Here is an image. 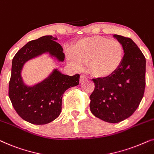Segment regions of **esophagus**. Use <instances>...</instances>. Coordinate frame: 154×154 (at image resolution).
I'll return each instance as SVG.
<instances>
[{
	"mask_svg": "<svg viewBox=\"0 0 154 154\" xmlns=\"http://www.w3.org/2000/svg\"><path fill=\"white\" fill-rule=\"evenodd\" d=\"M86 79H87V77H86V76H85L84 75H82L80 76V79H79V82H82L85 81Z\"/></svg>",
	"mask_w": 154,
	"mask_h": 154,
	"instance_id": "obj_1",
	"label": "esophagus"
}]
</instances>
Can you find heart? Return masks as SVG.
Returning a JSON list of instances; mask_svg holds the SVG:
<instances>
[{"mask_svg":"<svg viewBox=\"0 0 154 154\" xmlns=\"http://www.w3.org/2000/svg\"><path fill=\"white\" fill-rule=\"evenodd\" d=\"M124 55V47L119 41L95 36L77 41L67 57L76 69L80 70L89 63V70L94 77L105 78L120 68Z\"/></svg>","mask_w":154,"mask_h":154,"instance_id":"b5f03b06","label":"heart"}]
</instances>
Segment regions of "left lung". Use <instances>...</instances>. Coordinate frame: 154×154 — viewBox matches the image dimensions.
<instances>
[{"label": "left lung", "instance_id": "obj_1", "mask_svg": "<svg viewBox=\"0 0 154 154\" xmlns=\"http://www.w3.org/2000/svg\"><path fill=\"white\" fill-rule=\"evenodd\" d=\"M124 47L121 66L105 78L93 79L95 85L90 95V110L103 121L117 123L134 113L144 94L146 58L130 38L114 34Z\"/></svg>", "mask_w": 154, "mask_h": 154}]
</instances>
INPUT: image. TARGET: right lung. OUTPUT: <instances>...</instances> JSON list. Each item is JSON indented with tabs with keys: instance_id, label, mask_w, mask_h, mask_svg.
<instances>
[{
	"instance_id": "1",
	"label": "right lung",
	"mask_w": 154,
	"mask_h": 154,
	"mask_svg": "<svg viewBox=\"0 0 154 154\" xmlns=\"http://www.w3.org/2000/svg\"><path fill=\"white\" fill-rule=\"evenodd\" d=\"M52 36H44L31 41L14 56L9 82V98L17 114L26 122L45 125L60 116L62 98L69 88L78 85L79 75H63L54 69L47 78L30 87L24 83L21 72L25 63L31 59L49 53L60 62L64 61L62 46Z\"/></svg>"
}]
</instances>
